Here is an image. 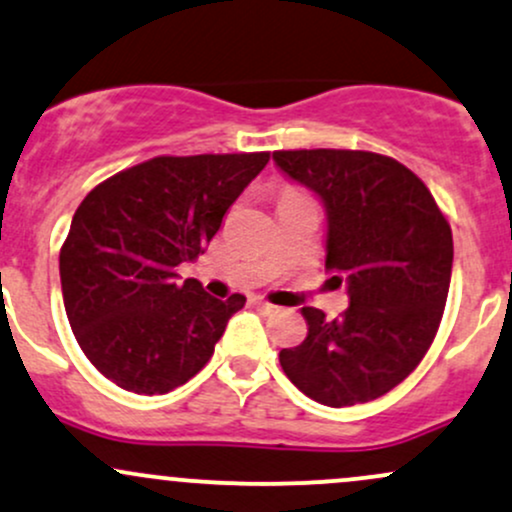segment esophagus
I'll return each instance as SVG.
<instances>
[{
	"instance_id": "obj_1",
	"label": "esophagus",
	"mask_w": 512,
	"mask_h": 512,
	"mask_svg": "<svg viewBox=\"0 0 512 512\" xmlns=\"http://www.w3.org/2000/svg\"><path fill=\"white\" fill-rule=\"evenodd\" d=\"M252 303H255V306L260 308L262 313H277V311H279V306H274V303H269V301H265V299H260V296H257V299L252 301Z\"/></svg>"
}]
</instances>
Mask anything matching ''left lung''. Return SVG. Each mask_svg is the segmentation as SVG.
I'll use <instances>...</instances> for the list:
<instances>
[{
	"mask_svg": "<svg viewBox=\"0 0 512 512\" xmlns=\"http://www.w3.org/2000/svg\"><path fill=\"white\" fill-rule=\"evenodd\" d=\"M328 216L325 267L347 286L340 318L303 306L308 335L279 352L296 389L330 408L389 393L425 357L452 279V230L406 165L367 150H277Z\"/></svg>",
	"mask_w": 512,
	"mask_h": 512,
	"instance_id": "1",
	"label": "left lung"
}]
</instances>
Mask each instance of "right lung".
Instances as JSON below:
<instances>
[{"label":"right lung","instance_id":"1","mask_svg":"<svg viewBox=\"0 0 512 512\" xmlns=\"http://www.w3.org/2000/svg\"><path fill=\"white\" fill-rule=\"evenodd\" d=\"M269 153L153 157L84 196L60 250L70 328L121 389L157 396L204 369L243 294L213 299L177 267L194 262Z\"/></svg>","mask_w":512,"mask_h":512}]
</instances>
